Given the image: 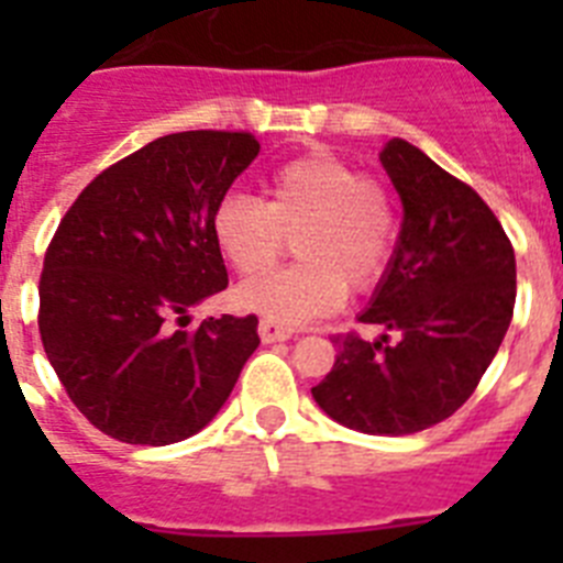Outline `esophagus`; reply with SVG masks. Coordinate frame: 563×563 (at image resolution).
<instances>
[{
    "label": "esophagus",
    "mask_w": 563,
    "mask_h": 563,
    "mask_svg": "<svg viewBox=\"0 0 563 563\" xmlns=\"http://www.w3.org/2000/svg\"><path fill=\"white\" fill-rule=\"evenodd\" d=\"M292 327L287 324H278V321H273V318H262L258 321V335H262V341L265 343H276V341H287V338H292Z\"/></svg>",
    "instance_id": "obj_1"
}]
</instances>
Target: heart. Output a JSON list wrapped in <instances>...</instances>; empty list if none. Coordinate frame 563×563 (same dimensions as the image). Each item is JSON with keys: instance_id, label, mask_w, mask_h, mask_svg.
<instances>
[{"instance_id": "1", "label": "heart", "mask_w": 563, "mask_h": 563, "mask_svg": "<svg viewBox=\"0 0 563 563\" xmlns=\"http://www.w3.org/2000/svg\"><path fill=\"white\" fill-rule=\"evenodd\" d=\"M265 194V202L239 191L217 202V245L242 276L275 264L292 235L299 262L245 282L239 307L296 324L341 307L346 285L369 290L380 282L397 247V206L380 177L316 148L278 166Z\"/></svg>"}]
</instances>
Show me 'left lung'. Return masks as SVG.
<instances>
[{
    "mask_svg": "<svg viewBox=\"0 0 563 563\" xmlns=\"http://www.w3.org/2000/svg\"><path fill=\"white\" fill-rule=\"evenodd\" d=\"M380 163L402 228L361 321L400 341L332 335L335 363L312 397L346 429L402 437L449 420L474 395L514 318L516 256L487 202L429 154L395 137Z\"/></svg>",
    "mask_w": 563,
    "mask_h": 563,
    "instance_id": "8db88e82",
    "label": "left lung"
}]
</instances>
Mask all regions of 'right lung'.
Returning <instances> with one entry per match:
<instances>
[{"mask_svg":"<svg viewBox=\"0 0 563 563\" xmlns=\"http://www.w3.org/2000/svg\"><path fill=\"white\" fill-rule=\"evenodd\" d=\"M256 154L251 132L166 134L103 168L58 222L38 332L69 400L112 440L206 429L258 346L256 316L172 327L228 287L213 208Z\"/></svg>","mask_w":563,"mask_h":563,"instance_id":"right-lung-1","label":"right lung"}]
</instances>
